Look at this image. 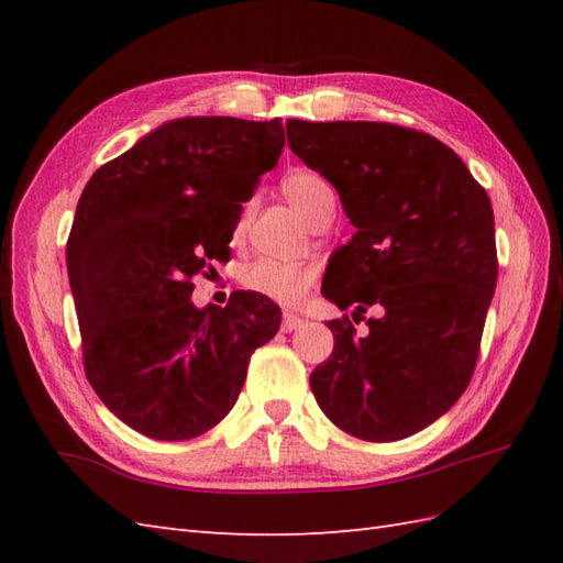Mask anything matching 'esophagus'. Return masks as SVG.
Masks as SVG:
<instances>
[{"mask_svg": "<svg viewBox=\"0 0 563 563\" xmlns=\"http://www.w3.org/2000/svg\"><path fill=\"white\" fill-rule=\"evenodd\" d=\"M302 324H305V319H302V317L285 312V314H283V321H280V329H283L285 333H290V331H295V329H300Z\"/></svg>", "mask_w": 563, "mask_h": 563, "instance_id": "1", "label": "esophagus"}]
</instances>
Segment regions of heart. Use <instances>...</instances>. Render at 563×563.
<instances>
[{"mask_svg": "<svg viewBox=\"0 0 563 563\" xmlns=\"http://www.w3.org/2000/svg\"><path fill=\"white\" fill-rule=\"evenodd\" d=\"M283 196L290 200V206L302 214L307 224H312L321 214L336 212V190L327 181L324 176L312 169H295L283 176L280 181ZM249 220V206H244L242 214H239L236 232L244 230ZM239 283L246 290L258 292L268 300L295 307L300 305L309 295L314 285V271L305 266H292V263H280L273 258H258L239 273Z\"/></svg>", "mask_w": 563, "mask_h": 563, "instance_id": "b5f03b06", "label": "heart"}]
</instances>
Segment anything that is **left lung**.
I'll use <instances>...</instances> for the list:
<instances>
[{
    "label": "left lung",
    "instance_id": "1",
    "mask_svg": "<svg viewBox=\"0 0 563 563\" xmlns=\"http://www.w3.org/2000/svg\"><path fill=\"white\" fill-rule=\"evenodd\" d=\"M288 145L339 190L357 230L321 292L355 307L353 319L382 309L365 336L349 317L329 321L336 343L309 375L314 399L355 438H409L462 397L479 361L498 278L492 200L457 154L413 128L292 118Z\"/></svg>",
    "mask_w": 563,
    "mask_h": 563
}]
</instances>
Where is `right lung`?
Returning a JSON list of instances; mask_svg holds the SVG:
<instances>
[{"label": "right lung", "mask_w": 563, "mask_h": 563, "mask_svg": "<svg viewBox=\"0 0 563 563\" xmlns=\"http://www.w3.org/2000/svg\"><path fill=\"white\" fill-rule=\"evenodd\" d=\"M285 145L280 118H181L106 162L77 202L67 273L81 361L99 399L137 433L190 440L218 426L251 353L280 327L258 292L196 309L194 275L230 261L242 202Z\"/></svg>", "instance_id": "1"}]
</instances>
